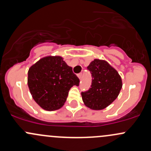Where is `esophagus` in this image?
I'll return each mask as SVG.
<instances>
[{
    "label": "esophagus",
    "mask_w": 151,
    "mask_h": 151,
    "mask_svg": "<svg viewBox=\"0 0 151 151\" xmlns=\"http://www.w3.org/2000/svg\"><path fill=\"white\" fill-rule=\"evenodd\" d=\"M82 73H80V74H77V77H78V78L80 79V80H81V78H82Z\"/></svg>",
    "instance_id": "34e87169"
}]
</instances>
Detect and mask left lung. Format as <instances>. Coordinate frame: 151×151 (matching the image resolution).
<instances>
[{
	"mask_svg": "<svg viewBox=\"0 0 151 151\" xmlns=\"http://www.w3.org/2000/svg\"><path fill=\"white\" fill-rule=\"evenodd\" d=\"M88 69L92 74L91 88L82 93L84 104L92 110L106 109L116 99L122 88L118 71L105 60L94 59Z\"/></svg>",
	"mask_w": 151,
	"mask_h": 151,
	"instance_id": "8db88e82",
	"label": "left lung"
}]
</instances>
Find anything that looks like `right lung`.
I'll return each instance as SVG.
<instances>
[{"label":"right lung","mask_w":151,"mask_h":151,"mask_svg":"<svg viewBox=\"0 0 151 151\" xmlns=\"http://www.w3.org/2000/svg\"><path fill=\"white\" fill-rule=\"evenodd\" d=\"M80 80L59 55H47L32 65L27 85L32 97L42 109L58 110L64 105L69 90Z\"/></svg>","instance_id":"add662e5"}]
</instances>
